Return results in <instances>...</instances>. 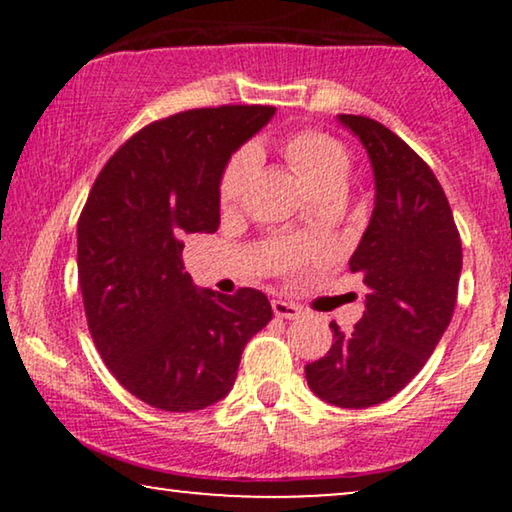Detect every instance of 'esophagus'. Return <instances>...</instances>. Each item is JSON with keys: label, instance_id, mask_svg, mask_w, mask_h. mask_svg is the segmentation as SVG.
<instances>
[{"label": "esophagus", "instance_id": "esophagus-1", "mask_svg": "<svg viewBox=\"0 0 512 512\" xmlns=\"http://www.w3.org/2000/svg\"><path fill=\"white\" fill-rule=\"evenodd\" d=\"M272 312L279 319H298L300 307L296 303H286V300H272Z\"/></svg>", "mask_w": 512, "mask_h": 512}]
</instances>
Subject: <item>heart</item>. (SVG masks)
<instances>
[{
  "instance_id": "1",
  "label": "heart",
  "mask_w": 512,
  "mask_h": 512,
  "mask_svg": "<svg viewBox=\"0 0 512 512\" xmlns=\"http://www.w3.org/2000/svg\"><path fill=\"white\" fill-rule=\"evenodd\" d=\"M284 153L296 165V170L303 174L319 200L342 198L349 174H352V156H349L345 144L326 135V132L305 130L286 139ZM256 163L258 151L254 146H244L228 160L219 181V202L223 207L235 205L240 200Z\"/></svg>"
}]
</instances>
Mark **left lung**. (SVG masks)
I'll list each match as a JSON object with an SVG mask.
<instances>
[{"instance_id":"obj_1","label":"left lung","mask_w":512,"mask_h":512,"mask_svg":"<svg viewBox=\"0 0 512 512\" xmlns=\"http://www.w3.org/2000/svg\"><path fill=\"white\" fill-rule=\"evenodd\" d=\"M368 153L375 207L349 270L368 286L352 331L331 321L333 345L307 363L321 401L370 408L396 396L433 354L450 326L461 275V240L450 202L431 167L382 123L340 114Z\"/></svg>"}]
</instances>
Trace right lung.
Instances as JSON below:
<instances>
[{
	"mask_svg": "<svg viewBox=\"0 0 512 512\" xmlns=\"http://www.w3.org/2000/svg\"><path fill=\"white\" fill-rule=\"evenodd\" d=\"M275 107L191 109L130 137L83 207L79 286L111 375L167 412L209 408L233 389L244 345L272 319L265 293L198 289L181 263L188 233H216L228 160Z\"/></svg>",
	"mask_w": 512,
	"mask_h": 512,
	"instance_id": "obj_1",
	"label": "right lung"
}]
</instances>
